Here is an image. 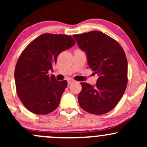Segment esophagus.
Returning a JSON list of instances; mask_svg holds the SVG:
<instances>
[{
    "mask_svg": "<svg viewBox=\"0 0 147 147\" xmlns=\"http://www.w3.org/2000/svg\"><path fill=\"white\" fill-rule=\"evenodd\" d=\"M74 82H75V81H74L73 79H69V80L68 81V85H70V84H73Z\"/></svg>",
    "mask_w": 147,
    "mask_h": 147,
    "instance_id": "1",
    "label": "esophagus"
}]
</instances>
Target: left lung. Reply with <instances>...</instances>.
Returning a JSON list of instances; mask_svg holds the SVG:
<instances>
[{"mask_svg": "<svg viewBox=\"0 0 147 147\" xmlns=\"http://www.w3.org/2000/svg\"><path fill=\"white\" fill-rule=\"evenodd\" d=\"M73 36L87 54L88 66L99 75L95 85L81 83L79 106L91 114H105L115 107L126 90L128 63L125 52L117 41L102 32L91 31Z\"/></svg>", "mask_w": 147, "mask_h": 147, "instance_id": "obj_1", "label": "left lung"}]
</instances>
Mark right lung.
<instances>
[{
	"mask_svg": "<svg viewBox=\"0 0 147 147\" xmlns=\"http://www.w3.org/2000/svg\"><path fill=\"white\" fill-rule=\"evenodd\" d=\"M75 43L70 35L45 33L22 52L15 67V84L18 97L30 112L47 115L57 109L68 82L57 81L48 72L61 52Z\"/></svg>",
	"mask_w": 147,
	"mask_h": 147,
	"instance_id": "right-lung-1",
	"label": "right lung"
}]
</instances>
